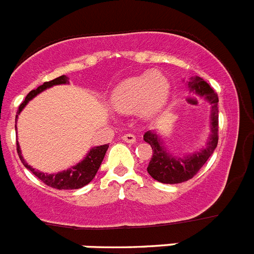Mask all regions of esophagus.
I'll use <instances>...</instances> for the list:
<instances>
[{"instance_id": "34e87169", "label": "esophagus", "mask_w": 254, "mask_h": 254, "mask_svg": "<svg viewBox=\"0 0 254 254\" xmlns=\"http://www.w3.org/2000/svg\"><path fill=\"white\" fill-rule=\"evenodd\" d=\"M122 140L125 141V142H128V143H133L134 141H136V136L132 133H126L125 136L122 137Z\"/></svg>"}]
</instances>
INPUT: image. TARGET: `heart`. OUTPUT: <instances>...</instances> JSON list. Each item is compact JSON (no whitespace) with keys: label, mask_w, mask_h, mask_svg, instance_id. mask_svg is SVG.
I'll return each instance as SVG.
<instances>
[{"label":"heart","mask_w":254,"mask_h":254,"mask_svg":"<svg viewBox=\"0 0 254 254\" xmlns=\"http://www.w3.org/2000/svg\"><path fill=\"white\" fill-rule=\"evenodd\" d=\"M170 85L168 78L159 72H145L126 78L117 85L109 95L112 107L118 112L140 109L152 113L167 102Z\"/></svg>","instance_id":"b5f03b06"}]
</instances>
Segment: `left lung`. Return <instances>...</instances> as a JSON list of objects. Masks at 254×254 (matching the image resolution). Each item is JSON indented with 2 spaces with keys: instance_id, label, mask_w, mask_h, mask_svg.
<instances>
[{
  "instance_id": "left-lung-1",
  "label": "left lung",
  "mask_w": 254,
  "mask_h": 254,
  "mask_svg": "<svg viewBox=\"0 0 254 254\" xmlns=\"http://www.w3.org/2000/svg\"><path fill=\"white\" fill-rule=\"evenodd\" d=\"M187 86L190 93H194L197 96L203 98L211 105L210 134H208L205 146L190 154L177 156V155L170 154L169 150H167L161 137L155 131H147L143 134L145 142L149 143L152 149V156L147 167V173L155 181L167 183V185H177V183L187 182L188 179L193 178L215 151L217 146V140H219L217 94L211 89L207 82L203 81V78L198 76L190 77V81H187Z\"/></svg>"
}]
</instances>
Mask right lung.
<instances>
[{
  "instance_id": "add662e5",
  "label": "right lung",
  "mask_w": 254,
  "mask_h": 254,
  "mask_svg": "<svg viewBox=\"0 0 254 254\" xmlns=\"http://www.w3.org/2000/svg\"><path fill=\"white\" fill-rule=\"evenodd\" d=\"M68 84V77L66 75H62L60 77L52 80V81L44 82L43 85L38 86L35 90H31L30 93L26 95L25 100L20 104L19 111L16 113V120L19 114L21 113V111L25 108V105L30 102L31 99H34L38 94H40L42 91L47 90L49 87L55 86V85H64ZM15 128H16V125H15ZM109 145H102V146H95L93 149H90V151H87L86 156L82 159L80 163H77L73 167L68 168L67 170H62V172L55 173V174H48V173L39 172V170H35L34 168L30 167L28 163L25 161V159L22 158L21 150H20V145L17 142V154H19V158L21 160V163L24 164V167L26 169L30 170L34 176H37L40 181L46 183L47 186L52 188H57V190H78V188L84 187L87 183H90L91 181L95 177L96 172L100 168V164H102L103 159H104V155L107 152Z\"/></svg>"
}]
</instances>
